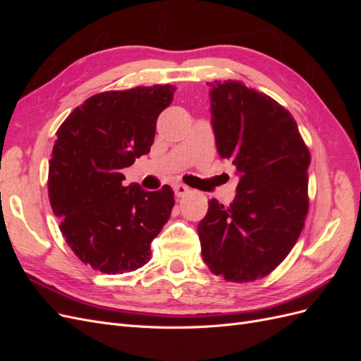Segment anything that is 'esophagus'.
<instances>
[{
    "label": "esophagus",
    "mask_w": 361,
    "mask_h": 361,
    "mask_svg": "<svg viewBox=\"0 0 361 361\" xmlns=\"http://www.w3.org/2000/svg\"><path fill=\"white\" fill-rule=\"evenodd\" d=\"M173 190H174V194H176L178 197H183V195H187L190 192V188L187 187V185H182V183L174 185Z\"/></svg>",
    "instance_id": "esophagus-1"
}]
</instances>
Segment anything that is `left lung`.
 I'll return each instance as SVG.
<instances>
[{
  "label": "left lung",
  "mask_w": 361,
  "mask_h": 361,
  "mask_svg": "<svg viewBox=\"0 0 361 361\" xmlns=\"http://www.w3.org/2000/svg\"><path fill=\"white\" fill-rule=\"evenodd\" d=\"M215 146L239 178L231 204L209 200L197 226L204 264L227 281L265 277L285 259L309 211L310 154L288 110L241 81L211 82Z\"/></svg>",
  "instance_id": "obj_1"
}]
</instances>
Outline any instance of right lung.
Segmentation results:
<instances>
[{"instance_id":"1","label":"right lung","mask_w":361,"mask_h":361,"mask_svg":"<svg viewBox=\"0 0 361 361\" xmlns=\"http://www.w3.org/2000/svg\"><path fill=\"white\" fill-rule=\"evenodd\" d=\"M174 90L166 84L94 94L57 130L48 173L52 212L73 253L105 274L147 264L150 244L170 218L169 185L125 187L122 170L150 152Z\"/></svg>"}]
</instances>
